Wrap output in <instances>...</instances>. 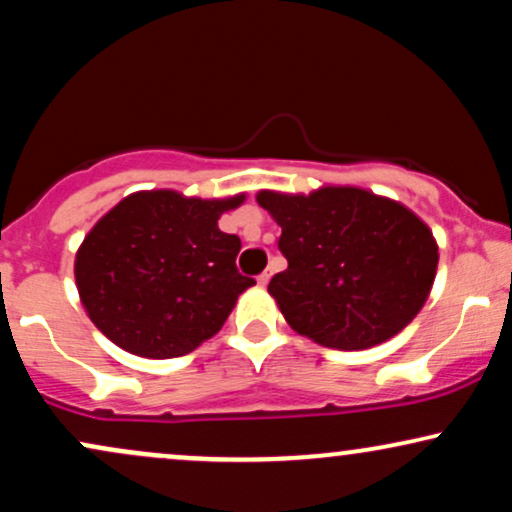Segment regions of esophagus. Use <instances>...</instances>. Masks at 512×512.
<instances>
[{
  "label": "esophagus",
  "instance_id": "34e87169",
  "mask_svg": "<svg viewBox=\"0 0 512 512\" xmlns=\"http://www.w3.org/2000/svg\"><path fill=\"white\" fill-rule=\"evenodd\" d=\"M272 274H274V269H272V267H267L260 276H257V284H260V286H267V284H269V279H272Z\"/></svg>",
  "mask_w": 512,
  "mask_h": 512
}]
</instances>
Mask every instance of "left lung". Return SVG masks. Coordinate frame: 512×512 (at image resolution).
Returning a JSON list of instances; mask_svg holds the SVG:
<instances>
[{
	"label": "left lung",
	"mask_w": 512,
	"mask_h": 512,
	"mask_svg": "<svg viewBox=\"0 0 512 512\" xmlns=\"http://www.w3.org/2000/svg\"><path fill=\"white\" fill-rule=\"evenodd\" d=\"M257 204L281 226L289 269L274 274L269 293L298 334L361 351L395 337L424 308L438 245L404 204L361 187L262 190Z\"/></svg>",
	"instance_id": "left-lung-1"
}]
</instances>
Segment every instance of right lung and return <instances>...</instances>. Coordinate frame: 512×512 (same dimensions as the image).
Returning <instances> with one entry per match:
<instances>
[{
    "instance_id": "1",
    "label": "right lung",
    "mask_w": 512,
    "mask_h": 512,
    "mask_svg": "<svg viewBox=\"0 0 512 512\" xmlns=\"http://www.w3.org/2000/svg\"><path fill=\"white\" fill-rule=\"evenodd\" d=\"M134 192L88 231L74 260L76 289L93 325L144 358L195 351L221 330L255 279L236 267L240 238L223 233V211L243 204Z\"/></svg>"
}]
</instances>
